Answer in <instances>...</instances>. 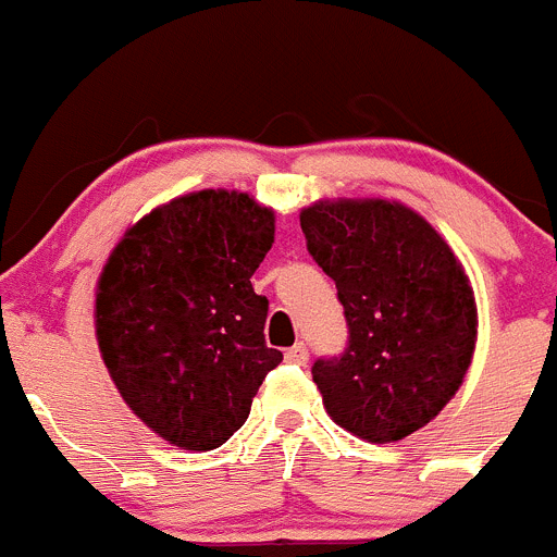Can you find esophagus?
<instances>
[{
    "label": "esophagus",
    "mask_w": 557,
    "mask_h": 557,
    "mask_svg": "<svg viewBox=\"0 0 557 557\" xmlns=\"http://www.w3.org/2000/svg\"><path fill=\"white\" fill-rule=\"evenodd\" d=\"M308 357H310V351L305 343H296V346H290V349L285 351V360L294 362V366H305V362H308Z\"/></svg>",
    "instance_id": "1"
}]
</instances>
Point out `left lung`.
I'll return each mask as SVG.
<instances>
[{"label":"left lung","mask_w":557,"mask_h":557,"mask_svg":"<svg viewBox=\"0 0 557 557\" xmlns=\"http://www.w3.org/2000/svg\"><path fill=\"white\" fill-rule=\"evenodd\" d=\"M299 222L349 324L343 357L313 366L326 414L366 443H398L465 382L478 341L470 277L431 222L398 200H315Z\"/></svg>","instance_id":"8db88e82"}]
</instances>
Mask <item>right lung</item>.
Masks as SVG:
<instances>
[{"label":"right lung","mask_w":557,"mask_h":557,"mask_svg":"<svg viewBox=\"0 0 557 557\" xmlns=\"http://www.w3.org/2000/svg\"><path fill=\"white\" fill-rule=\"evenodd\" d=\"M274 208L238 189L156 206L114 244L96 283V341L126 407L181 450H214L247 420L272 368L269 299L249 277Z\"/></svg>","instance_id":"right-lung-1"}]
</instances>
